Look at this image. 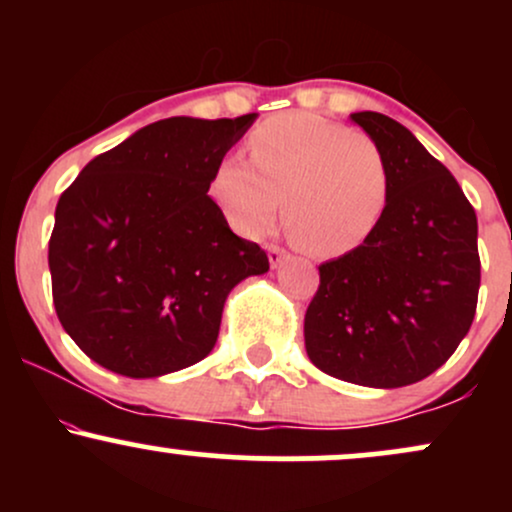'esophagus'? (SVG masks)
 Returning <instances> with one entry per match:
<instances>
[{"mask_svg":"<svg viewBox=\"0 0 512 512\" xmlns=\"http://www.w3.org/2000/svg\"><path fill=\"white\" fill-rule=\"evenodd\" d=\"M267 257H269V267L276 269V267H281V262L286 260V252L281 248H276V245H269Z\"/></svg>","mask_w":512,"mask_h":512,"instance_id":"1","label":"esophagus"}]
</instances>
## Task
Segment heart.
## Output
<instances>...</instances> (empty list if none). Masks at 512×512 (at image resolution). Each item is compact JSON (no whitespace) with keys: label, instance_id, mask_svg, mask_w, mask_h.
<instances>
[{"label":"heart","instance_id":"heart-1","mask_svg":"<svg viewBox=\"0 0 512 512\" xmlns=\"http://www.w3.org/2000/svg\"><path fill=\"white\" fill-rule=\"evenodd\" d=\"M248 161L228 156L211 175V199L243 236L257 238L279 214L301 250L342 257L383 219L390 168L380 144L313 113H284L252 129Z\"/></svg>","mask_w":512,"mask_h":512}]
</instances>
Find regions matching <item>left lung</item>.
I'll return each instance as SVG.
<instances>
[{
	"label": "left lung",
	"mask_w": 512,
	"mask_h": 512,
	"mask_svg": "<svg viewBox=\"0 0 512 512\" xmlns=\"http://www.w3.org/2000/svg\"><path fill=\"white\" fill-rule=\"evenodd\" d=\"M380 144L390 197L378 228L354 252L320 264L303 322L322 373L363 387H404L455 354L477 310V214L462 187L397 120L351 113Z\"/></svg>",
	"instance_id": "obj_1"
}]
</instances>
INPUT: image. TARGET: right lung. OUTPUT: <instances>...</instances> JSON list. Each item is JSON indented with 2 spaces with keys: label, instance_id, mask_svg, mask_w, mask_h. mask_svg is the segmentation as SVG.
<instances>
[{
  "label": "right lung",
  "instance_id": "1",
  "mask_svg": "<svg viewBox=\"0 0 512 512\" xmlns=\"http://www.w3.org/2000/svg\"><path fill=\"white\" fill-rule=\"evenodd\" d=\"M257 120L168 117L93 158L55 209L52 301L98 366L158 378L214 349L223 305L267 252L228 228L211 175Z\"/></svg>",
  "mask_w": 512,
  "mask_h": 512
}]
</instances>
